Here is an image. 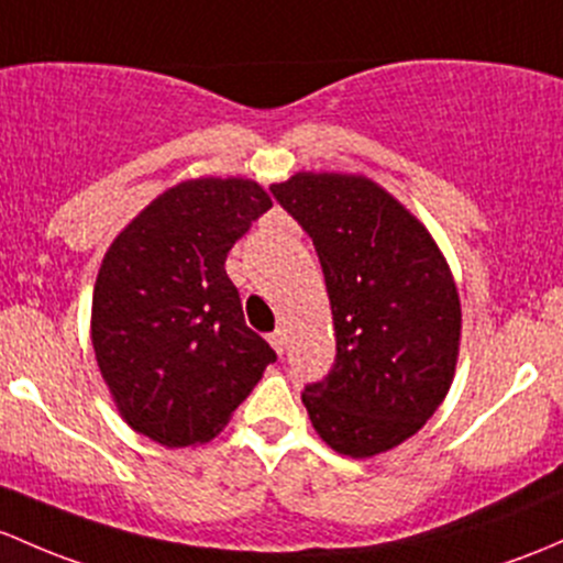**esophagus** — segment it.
Listing matches in <instances>:
<instances>
[{"label":"esophagus","instance_id":"1","mask_svg":"<svg viewBox=\"0 0 563 563\" xmlns=\"http://www.w3.org/2000/svg\"><path fill=\"white\" fill-rule=\"evenodd\" d=\"M266 340H269V345L275 347L277 356H283V351H286V331H283V329L272 331V334L266 336Z\"/></svg>","mask_w":563,"mask_h":563}]
</instances>
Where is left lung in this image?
Listing matches in <instances>:
<instances>
[{"label":"left lung","mask_w":563,"mask_h":563,"mask_svg":"<svg viewBox=\"0 0 563 563\" xmlns=\"http://www.w3.org/2000/svg\"><path fill=\"white\" fill-rule=\"evenodd\" d=\"M310 234L334 318L336 356L305 386L318 437L369 459L423 429L451 390L461 301L426 227L364 175L297 173L269 186Z\"/></svg>","instance_id":"8db88e82"}]
</instances>
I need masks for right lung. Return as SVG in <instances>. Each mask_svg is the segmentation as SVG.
Wrapping results in <instances>:
<instances>
[{
	"label": "right lung",
	"mask_w": 563,
	"mask_h": 563,
	"mask_svg": "<svg viewBox=\"0 0 563 563\" xmlns=\"http://www.w3.org/2000/svg\"><path fill=\"white\" fill-rule=\"evenodd\" d=\"M269 207L245 177L177 183L104 253L93 353L123 421L158 445L210 442L277 358L227 275L232 245Z\"/></svg>",
	"instance_id": "add662e5"
}]
</instances>
